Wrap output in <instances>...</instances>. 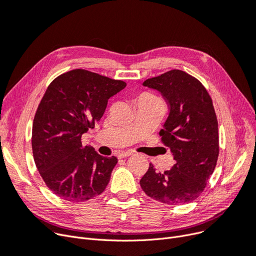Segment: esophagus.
<instances>
[{
    "mask_svg": "<svg viewBox=\"0 0 256 256\" xmlns=\"http://www.w3.org/2000/svg\"><path fill=\"white\" fill-rule=\"evenodd\" d=\"M131 155H133V152H131V151H120V152L118 153V157H120V158L129 157V156H131Z\"/></svg>",
    "mask_w": 256,
    "mask_h": 256,
    "instance_id": "1",
    "label": "esophagus"
}]
</instances>
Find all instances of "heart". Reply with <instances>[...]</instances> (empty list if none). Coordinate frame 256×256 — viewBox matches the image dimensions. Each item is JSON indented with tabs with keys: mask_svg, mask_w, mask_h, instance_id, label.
I'll return each mask as SVG.
<instances>
[{
	"mask_svg": "<svg viewBox=\"0 0 256 256\" xmlns=\"http://www.w3.org/2000/svg\"><path fill=\"white\" fill-rule=\"evenodd\" d=\"M152 96V94H144V96Z\"/></svg>",
	"mask_w": 256,
	"mask_h": 256,
	"instance_id": "obj_1",
	"label": "heart"
}]
</instances>
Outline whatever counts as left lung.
<instances>
[{
	"mask_svg": "<svg viewBox=\"0 0 256 256\" xmlns=\"http://www.w3.org/2000/svg\"><path fill=\"white\" fill-rule=\"evenodd\" d=\"M142 84L162 92L168 104L170 114L160 136L175 164L164 173L150 164L140 186L146 194L164 204L192 202L204 190L218 162V120L212 100L198 79L180 70Z\"/></svg>",
	"mask_w": 256,
	"mask_h": 256,
	"instance_id": "obj_1",
	"label": "left lung"
}]
</instances>
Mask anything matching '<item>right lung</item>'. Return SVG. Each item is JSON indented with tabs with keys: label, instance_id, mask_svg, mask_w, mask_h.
Instances as JSON below:
<instances>
[{
	"label": "right lung",
	"instance_id": "right-lung-1",
	"mask_svg": "<svg viewBox=\"0 0 256 256\" xmlns=\"http://www.w3.org/2000/svg\"><path fill=\"white\" fill-rule=\"evenodd\" d=\"M125 88L124 81L82 68L48 86L33 120L32 152L44 184L59 198L83 202L106 188L118 158L83 146L81 136L100 122L108 99Z\"/></svg>",
	"mask_w": 256,
	"mask_h": 256
}]
</instances>
